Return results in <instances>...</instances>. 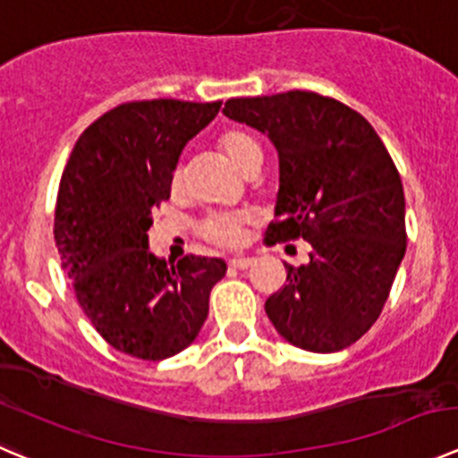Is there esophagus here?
<instances>
[{
	"mask_svg": "<svg viewBox=\"0 0 458 458\" xmlns=\"http://www.w3.org/2000/svg\"><path fill=\"white\" fill-rule=\"evenodd\" d=\"M251 265H253V258L238 256V258H231L229 260V267H233V269H249Z\"/></svg>",
	"mask_w": 458,
	"mask_h": 458,
	"instance_id": "obj_1",
	"label": "esophagus"
}]
</instances>
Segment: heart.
Here are the masks:
<instances>
[{
    "instance_id": "b5f03b06",
    "label": "heart",
    "mask_w": 458,
    "mask_h": 458,
    "mask_svg": "<svg viewBox=\"0 0 458 458\" xmlns=\"http://www.w3.org/2000/svg\"><path fill=\"white\" fill-rule=\"evenodd\" d=\"M218 147L223 148L225 156L229 157L231 165L242 175L251 174L253 169H260L262 165V148L258 140L249 131L240 126H229L218 135ZM182 171H175L171 178V187L178 191L182 187ZM249 223V216L244 214H211L202 220L200 235L218 247H233L240 242L244 225Z\"/></svg>"
}]
</instances>
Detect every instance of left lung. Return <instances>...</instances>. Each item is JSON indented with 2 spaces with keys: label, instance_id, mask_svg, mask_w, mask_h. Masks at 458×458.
<instances>
[{
  "label": "left lung",
  "instance_id": "left-lung-1",
  "mask_svg": "<svg viewBox=\"0 0 458 458\" xmlns=\"http://www.w3.org/2000/svg\"><path fill=\"white\" fill-rule=\"evenodd\" d=\"M223 113L278 151L265 242L311 244L307 265H284L287 284L267 298V316L301 350H345L377 323L405 256V196L387 148L360 113L311 90L227 99Z\"/></svg>",
  "mask_w": 458,
  "mask_h": 458
}]
</instances>
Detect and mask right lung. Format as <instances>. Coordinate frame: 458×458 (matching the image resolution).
<instances>
[{"label":"right lung","instance_id":"right-lung-1","mask_svg":"<svg viewBox=\"0 0 458 458\" xmlns=\"http://www.w3.org/2000/svg\"><path fill=\"white\" fill-rule=\"evenodd\" d=\"M223 102L144 99L111 108L75 142L60 180L55 244L77 302L117 352L162 360L196 341L220 258L175 265L148 251L151 211L169 200L184 144Z\"/></svg>","mask_w":458,"mask_h":458}]
</instances>
